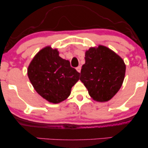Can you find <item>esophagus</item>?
<instances>
[{
	"label": "esophagus",
	"instance_id": "esophagus-1",
	"mask_svg": "<svg viewBox=\"0 0 148 148\" xmlns=\"http://www.w3.org/2000/svg\"><path fill=\"white\" fill-rule=\"evenodd\" d=\"M81 69H82V66H78L76 68V70L77 71H78L79 73L81 72Z\"/></svg>",
	"mask_w": 148,
	"mask_h": 148
}]
</instances>
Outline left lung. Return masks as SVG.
<instances>
[{
	"label": "left lung",
	"mask_w": 148,
	"mask_h": 148,
	"mask_svg": "<svg viewBox=\"0 0 148 148\" xmlns=\"http://www.w3.org/2000/svg\"><path fill=\"white\" fill-rule=\"evenodd\" d=\"M80 80L94 100H110L120 90L126 66L122 58L106 46L99 45L86 52Z\"/></svg>",
	"instance_id": "left-lung-1"
}]
</instances>
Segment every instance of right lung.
<instances>
[{
  "label": "right lung",
  "instance_id": "right-lung-1",
  "mask_svg": "<svg viewBox=\"0 0 148 148\" xmlns=\"http://www.w3.org/2000/svg\"><path fill=\"white\" fill-rule=\"evenodd\" d=\"M27 75L38 94L53 104L66 100L79 79V73L50 46L36 54L28 66Z\"/></svg>",
  "mask_w": 148,
  "mask_h": 148
}]
</instances>
